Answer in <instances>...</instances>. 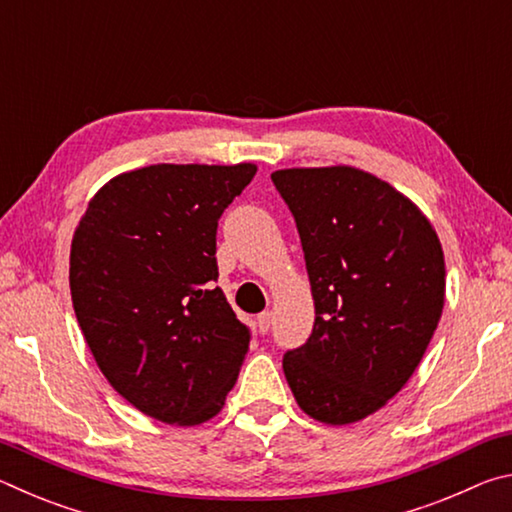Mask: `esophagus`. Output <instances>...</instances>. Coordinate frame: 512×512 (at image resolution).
Instances as JSON below:
<instances>
[{
  "mask_svg": "<svg viewBox=\"0 0 512 512\" xmlns=\"http://www.w3.org/2000/svg\"><path fill=\"white\" fill-rule=\"evenodd\" d=\"M271 325H273V314L271 311H262V314L257 316V329L262 334H266L268 329H271Z\"/></svg>",
  "mask_w": 512,
  "mask_h": 512,
  "instance_id": "1",
  "label": "esophagus"
}]
</instances>
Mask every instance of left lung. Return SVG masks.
<instances>
[{
    "mask_svg": "<svg viewBox=\"0 0 512 512\" xmlns=\"http://www.w3.org/2000/svg\"><path fill=\"white\" fill-rule=\"evenodd\" d=\"M296 219L316 320L284 354L291 393L309 418L359 422L402 391L445 305V255L418 205L368 171L280 169Z\"/></svg>",
    "mask_w": 512,
    "mask_h": 512,
    "instance_id": "8db88e82",
    "label": "left lung"
}]
</instances>
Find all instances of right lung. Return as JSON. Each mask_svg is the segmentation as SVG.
<instances>
[{
	"instance_id": "1",
	"label": "right lung",
	"mask_w": 512,
	"mask_h": 512,
	"mask_svg": "<svg viewBox=\"0 0 512 512\" xmlns=\"http://www.w3.org/2000/svg\"><path fill=\"white\" fill-rule=\"evenodd\" d=\"M255 173L250 162L119 173L74 232L69 289L85 343L149 418L194 427L235 386L250 332L214 287L216 225Z\"/></svg>"
}]
</instances>
